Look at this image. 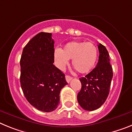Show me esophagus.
<instances>
[{
    "label": "esophagus",
    "mask_w": 132,
    "mask_h": 132,
    "mask_svg": "<svg viewBox=\"0 0 132 132\" xmlns=\"http://www.w3.org/2000/svg\"><path fill=\"white\" fill-rule=\"evenodd\" d=\"M72 79V77H71V76H68V75L66 76V80L68 83H69Z\"/></svg>",
    "instance_id": "obj_1"
}]
</instances>
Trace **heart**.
<instances>
[{
  "instance_id": "heart-1",
  "label": "heart",
  "mask_w": 132,
  "mask_h": 132,
  "mask_svg": "<svg viewBox=\"0 0 132 132\" xmlns=\"http://www.w3.org/2000/svg\"><path fill=\"white\" fill-rule=\"evenodd\" d=\"M56 66L63 69L72 59L73 67L80 74H87L94 68L98 58V49L92 42L72 41L62 50L56 49L54 53Z\"/></svg>"
}]
</instances>
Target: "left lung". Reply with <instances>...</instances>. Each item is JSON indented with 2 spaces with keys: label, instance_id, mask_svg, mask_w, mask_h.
I'll use <instances>...</instances> for the list:
<instances>
[{
  "label": "left lung",
  "instance_id": "1",
  "mask_svg": "<svg viewBox=\"0 0 132 132\" xmlns=\"http://www.w3.org/2000/svg\"><path fill=\"white\" fill-rule=\"evenodd\" d=\"M98 50L99 60L95 68L85 77L80 78L82 88L78 94L77 100L80 106L88 111L95 110L105 102L113 77L107 49L99 44Z\"/></svg>",
  "mask_w": 132,
  "mask_h": 132
}]
</instances>
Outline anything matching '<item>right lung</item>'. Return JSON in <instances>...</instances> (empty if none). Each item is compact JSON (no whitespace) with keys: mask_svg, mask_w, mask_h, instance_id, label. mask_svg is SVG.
<instances>
[{"mask_svg":"<svg viewBox=\"0 0 132 132\" xmlns=\"http://www.w3.org/2000/svg\"><path fill=\"white\" fill-rule=\"evenodd\" d=\"M52 34L40 32L25 46L20 58V85L28 102L38 110L57 108L60 92L68 84L64 74L53 64Z\"/></svg>","mask_w":132,"mask_h":132,"instance_id":"right-lung-1","label":"right lung"}]
</instances>
